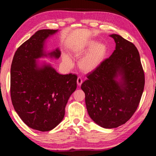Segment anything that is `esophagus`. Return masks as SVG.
<instances>
[{"label":"esophagus","mask_w":156,"mask_h":156,"mask_svg":"<svg viewBox=\"0 0 156 156\" xmlns=\"http://www.w3.org/2000/svg\"><path fill=\"white\" fill-rule=\"evenodd\" d=\"M77 85L78 86H81L82 83H83V80L81 77H78L77 78Z\"/></svg>","instance_id":"esophagus-1"}]
</instances>
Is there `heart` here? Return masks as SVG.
Segmentation results:
<instances>
[{
  "label": "heart",
  "mask_w": 156,
  "mask_h": 156,
  "mask_svg": "<svg viewBox=\"0 0 156 156\" xmlns=\"http://www.w3.org/2000/svg\"><path fill=\"white\" fill-rule=\"evenodd\" d=\"M89 50L79 61V68L84 72H90L98 68L105 60L107 53V46L103 44H96L91 41L86 46L75 52V56H80ZM64 62L68 66L72 64L68 56L64 55Z\"/></svg>",
  "instance_id": "heart-1"
}]
</instances>
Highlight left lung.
Masks as SVG:
<instances>
[{"instance_id":"1","label":"left lung","mask_w":156,"mask_h":156,"mask_svg":"<svg viewBox=\"0 0 156 156\" xmlns=\"http://www.w3.org/2000/svg\"><path fill=\"white\" fill-rule=\"evenodd\" d=\"M110 36L115 41V50L88 74L81 87L89 116L105 128H115L131 119L139 106L145 83L135 45L120 35ZM117 73L122 75V83L114 80Z\"/></svg>"}]
</instances>
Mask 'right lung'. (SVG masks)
<instances>
[{"instance_id":"right-lung-1","label":"right lung","mask_w":156,"mask_h":156,"mask_svg":"<svg viewBox=\"0 0 156 156\" xmlns=\"http://www.w3.org/2000/svg\"><path fill=\"white\" fill-rule=\"evenodd\" d=\"M56 30L37 31L19 47L10 72V96L14 109L30 128L48 131L62 120L68 99L77 88V76L61 75L49 65L37 68L36 58L44 55L45 40ZM51 56L58 58L59 50Z\"/></svg>"}]
</instances>
